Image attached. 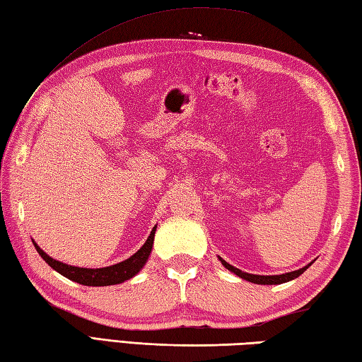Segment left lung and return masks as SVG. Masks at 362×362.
Listing matches in <instances>:
<instances>
[{
    "mask_svg": "<svg viewBox=\"0 0 362 362\" xmlns=\"http://www.w3.org/2000/svg\"><path fill=\"white\" fill-rule=\"evenodd\" d=\"M219 259H221V263L228 269V271H232L233 274H236L238 276H241V279H244V280L252 281V283H257V284H280V283H286L289 280L297 279L298 275H302L306 271V269L310 267V264H308V266H305L302 269H298V271L281 274V275H253V274H247V272L240 271V269H236L232 264H228L227 261H224L222 258H219Z\"/></svg>",
    "mask_w": 362,
    "mask_h": 362,
    "instance_id": "1",
    "label": "left lung"
}]
</instances>
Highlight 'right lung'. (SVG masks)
<instances>
[{
    "label": "right lung",
    "instance_id": "right-lung-1",
    "mask_svg": "<svg viewBox=\"0 0 362 362\" xmlns=\"http://www.w3.org/2000/svg\"><path fill=\"white\" fill-rule=\"evenodd\" d=\"M156 228H152V232L149 235L148 240L143 244V247L135 252L132 257L121 261L118 264H113L109 267H101V269H86V267H76V266H68L60 263V261L52 259L49 255L38 247V245L34 243L35 249L38 252L46 263H48L54 271H57L59 274H62L66 279H70L79 284H86V286H110V284H118L126 281L129 279H132L134 275L141 271V267L146 264L148 261L151 250H152V244H153V235H156Z\"/></svg>",
    "mask_w": 362,
    "mask_h": 362
}]
</instances>
